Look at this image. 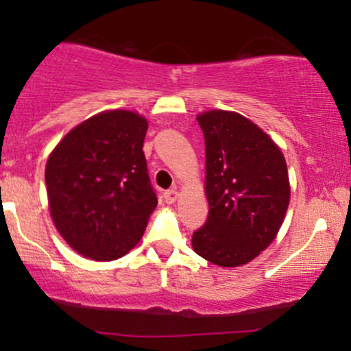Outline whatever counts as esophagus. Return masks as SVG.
Segmentation results:
<instances>
[{
	"label": "esophagus",
	"instance_id": "obj_1",
	"mask_svg": "<svg viewBox=\"0 0 351 351\" xmlns=\"http://www.w3.org/2000/svg\"><path fill=\"white\" fill-rule=\"evenodd\" d=\"M178 198V191H176V188H171L168 189V191H165V201H167L168 204H173Z\"/></svg>",
	"mask_w": 351,
	"mask_h": 351
}]
</instances>
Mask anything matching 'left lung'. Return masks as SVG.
Segmentation results:
<instances>
[{
	"mask_svg": "<svg viewBox=\"0 0 351 351\" xmlns=\"http://www.w3.org/2000/svg\"><path fill=\"white\" fill-rule=\"evenodd\" d=\"M206 147V223L198 256L221 267L247 264L272 243L291 198L285 158L256 123L234 112L198 115Z\"/></svg>",
	"mask_w": 351,
	"mask_h": 351,
	"instance_id": "1",
	"label": "left lung"
}]
</instances>
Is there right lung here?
Masks as SVG:
<instances>
[{
    "instance_id": "1",
    "label": "right lung",
    "mask_w": 351,
    "mask_h": 351,
    "mask_svg": "<svg viewBox=\"0 0 351 351\" xmlns=\"http://www.w3.org/2000/svg\"><path fill=\"white\" fill-rule=\"evenodd\" d=\"M147 128L134 112H102L51 153L46 186L52 221L82 256L114 261L142 239L158 204L143 153Z\"/></svg>"
}]
</instances>
